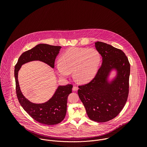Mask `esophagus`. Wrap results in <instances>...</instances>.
Listing matches in <instances>:
<instances>
[{
    "label": "esophagus",
    "instance_id": "1",
    "mask_svg": "<svg viewBox=\"0 0 147 147\" xmlns=\"http://www.w3.org/2000/svg\"><path fill=\"white\" fill-rule=\"evenodd\" d=\"M77 90H78V87H77L74 86V87H73V91H77Z\"/></svg>",
    "mask_w": 147,
    "mask_h": 147
}]
</instances>
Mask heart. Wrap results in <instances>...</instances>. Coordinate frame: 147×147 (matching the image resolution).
<instances>
[{
	"mask_svg": "<svg viewBox=\"0 0 147 147\" xmlns=\"http://www.w3.org/2000/svg\"><path fill=\"white\" fill-rule=\"evenodd\" d=\"M101 59L100 53L95 48L72 47L60 56L56 65V72L61 78H67L73 71L77 81L87 83L97 73Z\"/></svg>",
	"mask_w": 147,
	"mask_h": 147,
	"instance_id": "heart-1",
	"label": "heart"
}]
</instances>
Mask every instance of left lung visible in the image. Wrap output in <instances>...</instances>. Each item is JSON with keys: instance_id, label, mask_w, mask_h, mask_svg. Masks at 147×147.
<instances>
[{"instance_id": "obj_1", "label": "left lung", "mask_w": 147, "mask_h": 147, "mask_svg": "<svg viewBox=\"0 0 147 147\" xmlns=\"http://www.w3.org/2000/svg\"><path fill=\"white\" fill-rule=\"evenodd\" d=\"M95 46L102 57V65L92 80L78 86V94L88 117L103 123L116 117L127 102L130 65L121 50L99 41ZM113 69L117 71V76L109 81Z\"/></svg>"}]
</instances>
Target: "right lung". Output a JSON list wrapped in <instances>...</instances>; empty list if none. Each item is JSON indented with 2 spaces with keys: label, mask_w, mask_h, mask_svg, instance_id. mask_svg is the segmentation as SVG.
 Returning <instances> with one entry per match:
<instances>
[{
  "label": "right lung",
  "mask_w": 147,
  "mask_h": 147,
  "mask_svg": "<svg viewBox=\"0 0 147 147\" xmlns=\"http://www.w3.org/2000/svg\"><path fill=\"white\" fill-rule=\"evenodd\" d=\"M60 46L40 44L24 52L15 66L14 77L16 94L21 106L36 121L45 125H55L65 117L69 95L72 92L73 86H59L52 97L42 103H34L28 100L21 91L18 81V73L22 66L28 62L39 60L54 68L55 61L61 49Z\"/></svg>",
  "instance_id": "right-lung-1"
}]
</instances>
